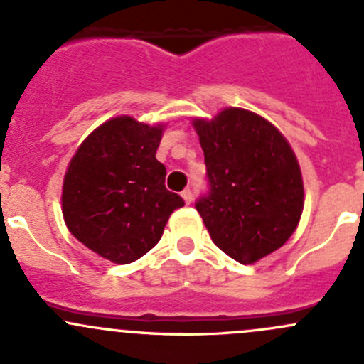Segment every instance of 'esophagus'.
<instances>
[{
  "label": "esophagus",
  "mask_w": 364,
  "mask_h": 364,
  "mask_svg": "<svg viewBox=\"0 0 364 364\" xmlns=\"http://www.w3.org/2000/svg\"><path fill=\"white\" fill-rule=\"evenodd\" d=\"M181 197H183V199H185V203H186V204H190V203H192V200H193V193H192V190H190V188L183 190V192H181Z\"/></svg>",
  "instance_id": "34e87169"
}]
</instances>
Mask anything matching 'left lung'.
<instances>
[{
    "label": "left lung",
    "instance_id": "8db88e82",
    "mask_svg": "<svg viewBox=\"0 0 364 364\" xmlns=\"http://www.w3.org/2000/svg\"><path fill=\"white\" fill-rule=\"evenodd\" d=\"M193 127L209 185L196 209L213 243L241 264L278 250L303 213V179L289 142L269 121L245 109H225Z\"/></svg>",
    "mask_w": 364,
    "mask_h": 364
}]
</instances>
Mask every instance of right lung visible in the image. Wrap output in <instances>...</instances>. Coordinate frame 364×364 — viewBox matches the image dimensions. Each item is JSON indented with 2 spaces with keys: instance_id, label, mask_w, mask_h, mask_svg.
I'll return each mask as SVG.
<instances>
[{
  "instance_id": "1",
  "label": "right lung",
  "mask_w": 364,
  "mask_h": 364,
  "mask_svg": "<svg viewBox=\"0 0 364 364\" xmlns=\"http://www.w3.org/2000/svg\"><path fill=\"white\" fill-rule=\"evenodd\" d=\"M160 139V127L114 117L87 135L68 165L65 223L111 262L141 259L160 241L172 211L185 205L165 188V165L155 156Z\"/></svg>"
}]
</instances>
